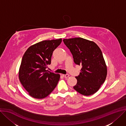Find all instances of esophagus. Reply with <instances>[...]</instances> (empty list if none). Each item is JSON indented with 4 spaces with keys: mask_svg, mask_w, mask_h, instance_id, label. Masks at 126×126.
I'll list each match as a JSON object with an SVG mask.
<instances>
[{
    "mask_svg": "<svg viewBox=\"0 0 126 126\" xmlns=\"http://www.w3.org/2000/svg\"><path fill=\"white\" fill-rule=\"evenodd\" d=\"M63 76L64 77H65V78H67V77H68L69 76V75L68 74H63Z\"/></svg>",
    "mask_w": 126,
    "mask_h": 126,
    "instance_id": "obj_1",
    "label": "esophagus"
}]
</instances>
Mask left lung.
I'll list each match as a JSON object with an SVG mask.
<instances>
[{
  "instance_id": "1",
  "label": "left lung",
  "mask_w": 126,
  "mask_h": 126,
  "mask_svg": "<svg viewBox=\"0 0 126 126\" xmlns=\"http://www.w3.org/2000/svg\"><path fill=\"white\" fill-rule=\"evenodd\" d=\"M63 42L72 54L74 63L81 65L77 84L73 87L82 95H92L104 83L107 67L102 52L93 41L82 38L64 39Z\"/></svg>"
}]
</instances>
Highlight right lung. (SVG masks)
Instances as JSON below:
<instances>
[{
    "label": "right lung",
    "instance_id": "1",
    "mask_svg": "<svg viewBox=\"0 0 126 126\" xmlns=\"http://www.w3.org/2000/svg\"><path fill=\"white\" fill-rule=\"evenodd\" d=\"M62 39L45 40L30 46L22 57L19 81L32 97L42 99L49 95L58 83L60 75L47 70L54 50Z\"/></svg>",
    "mask_w": 126,
    "mask_h": 126
}]
</instances>
